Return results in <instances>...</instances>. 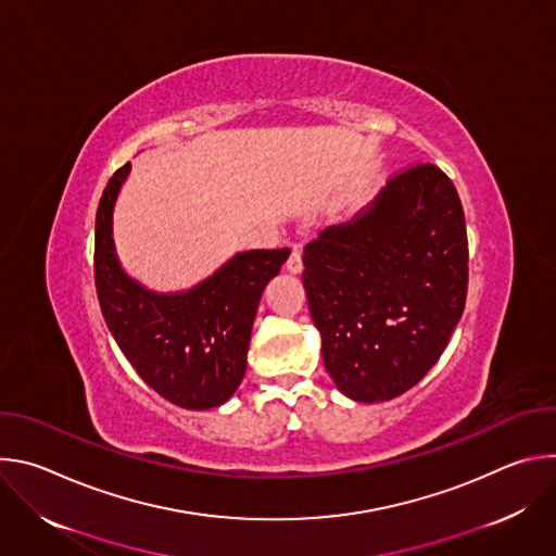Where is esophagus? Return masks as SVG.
Instances as JSON below:
<instances>
[{
  "label": "esophagus",
  "instance_id": "esophagus-1",
  "mask_svg": "<svg viewBox=\"0 0 556 556\" xmlns=\"http://www.w3.org/2000/svg\"><path fill=\"white\" fill-rule=\"evenodd\" d=\"M286 268L290 270V273H301L303 270V262H301V251L299 249H292L290 251V257H288V262H286Z\"/></svg>",
  "mask_w": 556,
  "mask_h": 556
}]
</instances>
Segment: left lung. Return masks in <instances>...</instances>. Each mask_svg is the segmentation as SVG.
<instances>
[{
    "mask_svg": "<svg viewBox=\"0 0 556 556\" xmlns=\"http://www.w3.org/2000/svg\"><path fill=\"white\" fill-rule=\"evenodd\" d=\"M303 266L337 387L358 403L405 393L438 363L466 303V222L451 178L433 163L391 174L369 211L303 249Z\"/></svg>",
    "mask_w": 556,
    "mask_h": 556,
    "instance_id": "8db88e82",
    "label": "left lung"
}]
</instances>
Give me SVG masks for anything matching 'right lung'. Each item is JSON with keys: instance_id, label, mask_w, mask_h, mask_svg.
Segmentation results:
<instances>
[{"instance_id": "add662e5", "label": "right lung", "mask_w": 556, "mask_h": 556, "mask_svg": "<svg viewBox=\"0 0 556 556\" xmlns=\"http://www.w3.org/2000/svg\"><path fill=\"white\" fill-rule=\"evenodd\" d=\"M131 165L110 178L94 232V281L105 324L138 376L185 409L226 403L247 374V354L266 283L281 270L288 249L235 255L213 277L182 294H153L118 266L112 208Z\"/></svg>"}]
</instances>
